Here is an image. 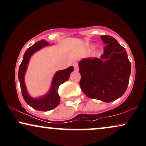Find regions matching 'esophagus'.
Segmentation results:
<instances>
[{
  "instance_id": "esophagus-1",
  "label": "esophagus",
  "mask_w": 146,
  "mask_h": 146,
  "mask_svg": "<svg viewBox=\"0 0 146 146\" xmlns=\"http://www.w3.org/2000/svg\"><path fill=\"white\" fill-rule=\"evenodd\" d=\"M73 65V67H74V69H75V71H78V69H79L78 64H77V62H74Z\"/></svg>"
}]
</instances>
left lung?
<instances>
[{
    "label": "left lung",
    "mask_w": 146,
    "mask_h": 146,
    "mask_svg": "<svg viewBox=\"0 0 146 146\" xmlns=\"http://www.w3.org/2000/svg\"><path fill=\"white\" fill-rule=\"evenodd\" d=\"M106 44L100 58H84L79 62L80 87L90 98L110 102L126 92L131 62L126 50L113 37L101 36Z\"/></svg>",
    "instance_id": "obj_1"
}]
</instances>
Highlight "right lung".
I'll use <instances>...</instances> for the list:
<instances>
[{
    "instance_id": "add662e5",
    "label": "right lung",
    "mask_w": 146,
    "mask_h": 146,
    "mask_svg": "<svg viewBox=\"0 0 146 146\" xmlns=\"http://www.w3.org/2000/svg\"><path fill=\"white\" fill-rule=\"evenodd\" d=\"M50 45L44 40H40L35 43L25 51L19 69V81L22 96L25 102L33 108L40 111H48L56 107L60 103V96L58 94V87L69 79L70 74L73 71V67L56 71L52 80L51 86L46 94L38 98H33L29 94L25 83V75L27 71L29 60L32 55L43 48Z\"/></svg>"
}]
</instances>
